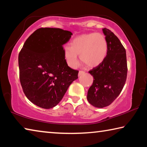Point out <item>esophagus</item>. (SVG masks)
I'll return each mask as SVG.
<instances>
[{"instance_id": "esophagus-1", "label": "esophagus", "mask_w": 147, "mask_h": 147, "mask_svg": "<svg viewBox=\"0 0 147 147\" xmlns=\"http://www.w3.org/2000/svg\"><path fill=\"white\" fill-rule=\"evenodd\" d=\"M84 73H85V72H84V71H80L79 73H78V76H80L82 75V74H84Z\"/></svg>"}]
</instances>
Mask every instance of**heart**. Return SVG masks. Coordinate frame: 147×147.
<instances>
[{"instance_id":"1","label":"heart","mask_w":147,"mask_h":147,"mask_svg":"<svg viewBox=\"0 0 147 147\" xmlns=\"http://www.w3.org/2000/svg\"><path fill=\"white\" fill-rule=\"evenodd\" d=\"M71 47L63 49L66 63L71 68L76 67L80 58L89 67H95L106 58L108 53V42L103 34L91 33L76 37L71 42Z\"/></svg>"}]
</instances>
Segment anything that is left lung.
I'll return each mask as SVG.
<instances>
[{
	"label": "left lung",
	"mask_w": 147,
	"mask_h": 147,
	"mask_svg": "<svg viewBox=\"0 0 147 147\" xmlns=\"http://www.w3.org/2000/svg\"><path fill=\"white\" fill-rule=\"evenodd\" d=\"M108 42L106 58L99 65L89 71L93 82L88 91L87 98L92 106L104 108L119 95L127 76L126 50L120 40L109 29H102Z\"/></svg>",
	"instance_id": "obj_1"
}]
</instances>
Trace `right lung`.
I'll return each instance as SVG.
<instances>
[{
  "mask_svg": "<svg viewBox=\"0 0 147 147\" xmlns=\"http://www.w3.org/2000/svg\"><path fill=\"white\" fill-rule=\"evenodd\" d=\"M60 28H41L26 39L19 54V79L28 100L40 108L56 106L78 71L68 66L63 45L72 36Z\"/></svg>",
  "mask_w": 147,
  "mask_h": 147,
  "instance_id": "obj_1",
  "label": "right lung"
}]
</instances>
